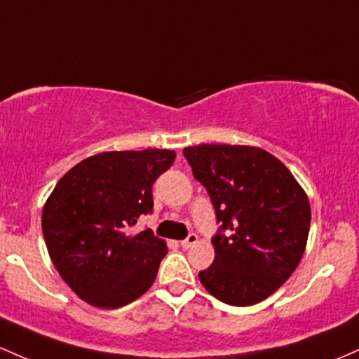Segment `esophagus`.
<instances>
[{"label": "esophagus", "instance_id": "obj_1", "mask_svg": "<svg viewBox=\"0 0 359 359\" xmlns=\"http://www.w3.org/2000/svg\"><path fill=\"white\" fill-rule=\"evenodd\" d=\"M194 243H198V235H196V233H191L186 240H182V242H180V247H182V249H186V250H187V249H191V247L194 245Z\"/></svg>", "mask_w": 359, "mask_h": 359}]
</instances>
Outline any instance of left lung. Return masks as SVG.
<instances>
[{"label":"left lung","mask_w":359,"mask_h":359,"mask_svg":"<svg viewBox=\"0 0 359 359\" xmlns=\"http://www.w3.org/2000/svg\"><path fill=\"white\" fill-rule=\"evenodd\" d=\"M194 179L206 187L219 230L215 261L199 281L233 306L266 300L300 264L310 203L288 168L266 149L240 144L184 148Z\"/></svg>","instance_id":"8db88e82"}]
</instances>
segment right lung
<instances>
[{"label": "right lung", "mask_w": 359, "mask_h": 359, "mask_svg": "<svg viewBox=\"0 0 359 359\" xmlns=\"http://www.w3.org/2000/svg\"><path fill=\"white\" fill-rule=\"evenodd\" d=\"M175 151H105L61 177L42 210L50 261L81 300L119 309L147 293L167 243L151 230L133 235L153 211L151 186L172 167Z\"/></svg>", "instance_id": "right-lung-1"}]
</instances>
